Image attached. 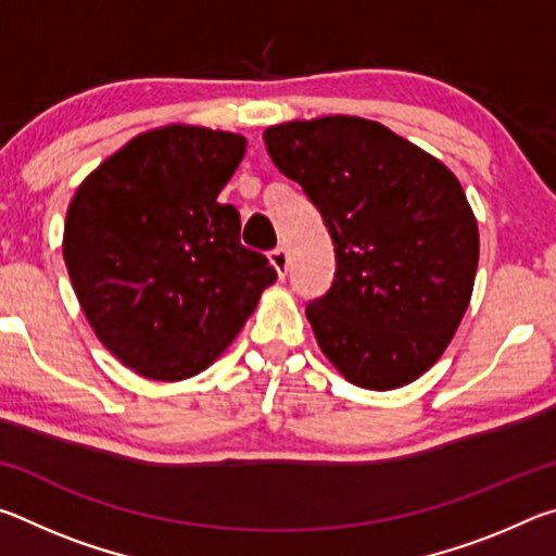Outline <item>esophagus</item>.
Returning a JSON list of instances; mask_svg holds the SVG:
<instances>
[{"label": "esophagus", "mask_w": 556, "mask_h": 556, "mask_svg": "<svg viewBox=\"0 0 556 556\" xmlns=\"http://www.w3.org/2000/svg\"><path fill=\"white\" fill-rule=\"evenodd\" d=\"M269 262H271V267L277 269V275L285 277L287 269H289V252H287L285 248L271 250V252H269Z\"/></svg>", "instance_id": "1"}]
</instances>
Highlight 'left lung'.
<instances>
[{
    "label": "left lung",
    "instance_id": "obj_1",
    "mask_svg": "<svg viewBox=\"0 0 556 556\" xmlns=\"http://www.w3.org/2000/svg\"><path fill=\"white\" fill-rule=\"evenodd\" d=\"M265 144L336 248L333 285L306 306L318 348L357 388L414 382L446 351L473 294L481 242L458 178L351 115L267 127Z\"/></svg>",
    "mask_w": 556,
    "mask_h": 556
}]
</instances>
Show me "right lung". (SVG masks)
<instances>
[{
    "label": "right lung",
    "mask_w": 556,
    "mask_h": 556,
    "mask_svg": "<svg viewBox=\"0 0 556 556\" xmlns=\"http://www.w3.org/2000/svg\"><path fill=\"white\" fill-rule=\"evenodd\" d=\"M248 139L166 125L142 131L78 186L63 260L100 343L129 370L176 382L203 372L277 271L240 242L218 193Z\"/></svg>",
    "instance_id": "right-lung-1"
}]
</instances>
